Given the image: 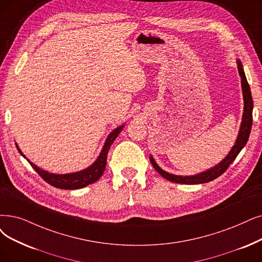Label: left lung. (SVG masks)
Returning <instances> with one entry per match:
<instances>
[{"mask_svg":"<svg viewBox=\"0 0 262 262\" xmlns=\"http://www.w3.org/2000/svg\"><path fill=\"white\" fill-rule=\"evenodd\" d=\"M237 70H238V74L241 76V80H242V89H243V97H244V113H243V118H242V123H241V128L238 132V137L235 142V145L232 147V149L230 150L228 156L226 158L217 165H215L212 169L208 171H205L203 173L196 174L194 176H179V175H173L167 173L163 170H161L154 160L152 157L150 156V162L152 166L155 167V170L158 172L161 176H163L165 180L177 183V184H203V183H208L212 182L217 177L224 174L228 167L230 166L234 159L236 158V156L239 154V151L242 150V148L246 145L250 130H252V124H253V107H254V102L252 98V92H250V88L247 82L245 73L243 71L242 63L239 61H237Z\"/></svg>","mask_w":262,"mask_h":262,"instance_id":"1","label":"left lung"}]
</instances>
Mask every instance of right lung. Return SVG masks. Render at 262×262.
Segmentation results:
<instances>
[{
    "label": "right lung",
    "mask_w": 262,
    "mask_h": 262,
    "mask_svg": "<svg viewBox=\"0 0 262 262\" xmlns=\"http://www.w3.org/2000/svg\"><path fill=\"white\" fill-rule=\"evenodd\" d=\"M122 128H123V125H120V127L115 129L108 135V138L106 139V142H105V144H104L103 149H102L100 156L98 157L97 161L86 170H82L80 172L72 173V174H52V173H48L44 170L39 169V167H37L32 162L29 161V163L37 172V174L41 177V179H43L45 182H47L51 186H54L56 188H60V189H68V190L83 188V187H86L90 184H93L95 182H97L102 176L104 170H105V167H106V159H107L108 149L111 147V145L113 144V142L115 141V139H116L118 137V134L121 132ZM17 148H18V146H17ZM18 150H19V152H21L19 148H18Z\"/></svg>",
    "instance_id": "right-lung-1"
}]
</instances>
